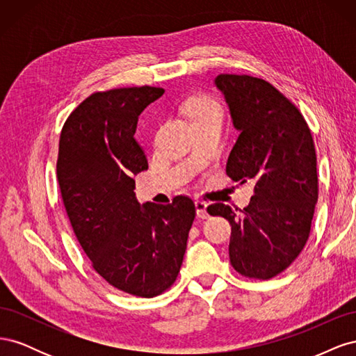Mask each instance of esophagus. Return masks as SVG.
<instances>
[{
	"label": "esophagus",
	"instance_id": "esophagus-1",
	"mask_svg": "<svg viewBox=\"0 0 356 356\" xmlns=\"http://www.w3.org/2000/svg\"><path fill=\"white\" fill-rule=\"evenodd\" d=\"M195 207H196V213L199 218H208L209 213H208V203L203 202V200H196L195 202Z\"/></svg>",
	"mask_w": 356,
	"mask_h": 356
}]
</instances>
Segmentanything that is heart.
Here are the masks:
<instances>
[{
  "label": "heart",
  "instance_id": "obj_1",
  "mask_svg": "<svg viewBox=\"0 0 356 356\" xmlns=\"http://www.w3.org/2000/svg\"><path fill=\"white\" fill-rule=\"evenodd\" d=\"M186 113L191 123L202 118H222L221 105L211 96H197L186 104Z\"/></svg>",
  "mask_w": 356,
  "mask_h": 356
}]
</instances>
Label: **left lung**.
Returning a JSON list of instances; mask_svg holds the SVG:
<instances>
[{
    "instance_id": "obj_1",
    "label": "left lung",
    "mask_w": 356,
    "mask_h": 356,
    "mask_svg": "<svg viewBox=\"0 0 356 356\" xmlns=\"http://www.w3.org/2000/svg\"><path fill=\"white\" fill-rule=\"evenodd\" d=\"M215 86L239 132L225 172L254 182L243 211L213 203L211 215L232 224L230 263L236 272L270 279L293 263L310 233L318 202L316 152L297 106L270 83L251 75L220 74Z\"/></svg>"
}]
</instances>
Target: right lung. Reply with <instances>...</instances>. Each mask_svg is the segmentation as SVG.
<instances>
[{"mask_svg":"<svg viewBox=\"0 0 356 356\" xmlns=\"http://www.w3.org/2000/svg\"><path fill=\"white\" fill-rule=\"evenodd\" d=\"M165 93L143 86L98 92L62 127L58 182L72 230L106 282L136 297L166 291L179 273L196 208L187 196L139 204L135 179L148 169L138 117Z\"/></svg>","mask_w":356,"mask_h":356,"instance_id":"right-lung-1","label":"right lung"}]
</instances>
